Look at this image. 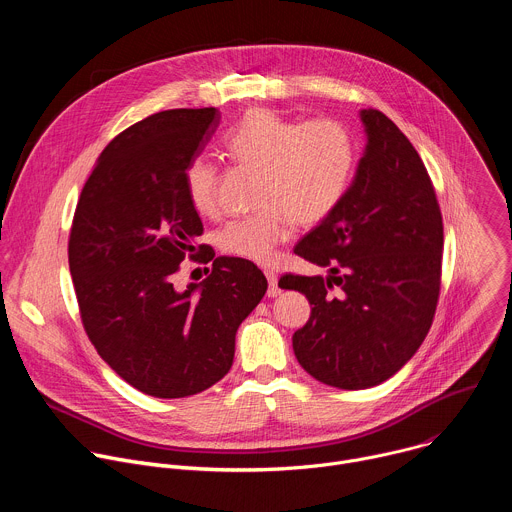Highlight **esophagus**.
Wrapping results in <instances>:
<instances>
[{
    "instance_id": "34e87169",
    "label": "esophagus",
    "mask_w": 512,
    "mask_h": 512,
    "mask_svg": "<svg viewBox=\"0 0 512 512\" xmlns=\"http://www.w3.org/2000/svg\"><path fill=\"white\" fill-rule=\"evenodd\" d=\"M263 273H265V277H267V281H269L267 296H269V298H275V296H279V294H281V289H279V285H277V273H275L273 269H265Z\"/></svg>"
}]
</instances>
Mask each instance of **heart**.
<instances>
[{
    "label": "heart",
    "mask_w": 512,
    "mask_h": 512,
    "mask_svg": "<svg viewBox=\"0 0 512 512\" xmlns=\"http://www.w3.org/2000/svg\"><path fill=\"white\" fill-rule=\"evenodd\" d=\"M225 154L257 168L253 212L231 218L216 233L223 253L265 263L289 235L291 221L314 225L344 198L356 162L348 129L334 119L306 123L269 109H253L225 133ZM216 166L194 158L184 170V190L192 208L212 214L216 208Z\"/></svg>",
    "instance_id": "heart-1"
}]
</instances>
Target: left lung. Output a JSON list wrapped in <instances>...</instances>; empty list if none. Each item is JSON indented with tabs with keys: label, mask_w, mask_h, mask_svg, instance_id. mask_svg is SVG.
I'll use <instances>...</instances> for the list:
<instances>
[{
	"label": "left lung",
	"mask_w": 512,
	"mask_h": 512,
	"mask_svg": "<svg viewBox=\"0 0 512 512\" xmlns=\"http://www.w3.org/2000/svg\"><path fill=\"white\" fill-rule=\"evenodd\" d=\"M367 148L340 204L294 249L328 275H283L312 306L291 342L316 381L369 389L425 340L442 283L444 223L429 174L401 129L362 109Z\"/></svg>",
	"instance_id": "1"
}]
</instances>
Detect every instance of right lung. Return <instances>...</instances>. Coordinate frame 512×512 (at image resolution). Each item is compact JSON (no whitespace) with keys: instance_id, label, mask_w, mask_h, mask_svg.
Segmentation results:
<instances>
[{"instance_id":"add662e5","label":"right lung","mask_w":512,"mask_h":512,"mask_svg":"<svg viewBox=\"0 0 512 512\" xmlns=\"http://www.w3.org/2000/svg\"><path fill=\"white\" fill-rule=\"evenodd\" d=\"M221 121L214 107L170 109L109 141L81 192L68 265L81 320L99 356L137 391L178 399L221 381L235 334L267 291L255 263L214 257L200 283L176 289L194 257L202 221L188 202L184 170Z\"/></svg>"}]
</instances>
